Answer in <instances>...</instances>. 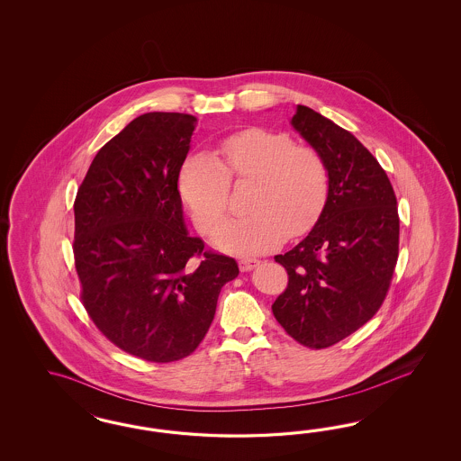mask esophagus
Returning a JSON list of instances; mask_svg holds the SVG:
<instances>
[{"instance_id":"esophagus-1","label":"esophagus","mask_w":461,"mask_h":461,"mask_svg":"<svg viewBox=\"0 0 461 461\" xmlns=\"http://www.w3.org/2000/svg\"><path fill=\"white\" fill-rule=\"evenodd\" d=\"M238 266H240V270L241 272H250V270H253L255 267L260 266V260L258 258H241L240 262H238Z\"/></svg>"}]
</instances>
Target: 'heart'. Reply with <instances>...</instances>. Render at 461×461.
Segmentation results:
<instances>
[{
    "instance_id": "heart-1",
    "label": "heart",
    "mask_w": 461,
    "mask_h": 461,
    "mask_svg": "<svg viewBox=\"0 0 461 461\" xmlns=\"http://www.w3.org/2000/svg\"><path fill=\"white\" fill-rule=\"evenodd\" d=\"M220 160L206 152L187 155L179 189L201 231L223 220L230 182H250L247 214L221 224L211 237L216 249L249 255L276 249L284 235L299 237L318 220L328 197V167L309 145L285 133L250 128L220 143Z\"/></svg>"
}]
</instances>
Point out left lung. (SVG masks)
<instances>
[{
	"label": "left lung",
	"mask_w": 461,
	"mask_h": 461,
	"mask_svg": "<svg viewBox=\"0 0 461 461\" xmlns=\"http://www.w3.org/2000/svg\"><path fill=\"white\" fill-rule=\"evenodd\" d=\"M294 130L328 167V197L312 230L276 255L289 274L272 304L280 326L307 348H328L382 306L399 255L397 199L385 170L358 140L297 104Z\"/></svg>",
	"instance_id": "obj_1"
}]
</instances>
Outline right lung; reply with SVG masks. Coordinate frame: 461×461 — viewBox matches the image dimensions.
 <instances>
[{
  "instance_id": "obj_1",
  "label": "right lung",
  "mask_w": 461,
  "mask_h": 461,
  "mask_svg": "<svg viewBox=\"0 0 461 461\" xmlns=\"http://www.w3.org/2000/svg\"><path fill=\"white\" fill-rule=\"evenodd\" d=\"M197 118L145 113L101 147L74 201V258L87 314L147 362L191 355L208 333L235 258L191 237L177 189Z\"/></svg>"
}]
</instances>
